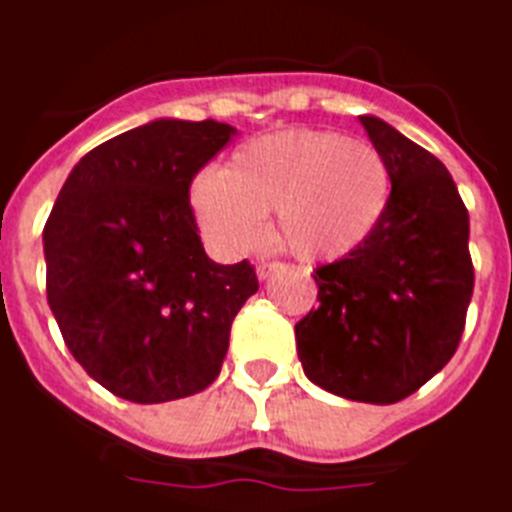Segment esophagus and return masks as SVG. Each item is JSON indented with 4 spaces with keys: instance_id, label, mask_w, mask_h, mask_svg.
I'll use <instances>...</instances> for the list:
<instances>
[{
    "instance_id": "1",
    "label": "esophagus",
    "mask_w": 512,
    "mask_h": 512,
    "mask_svg": "<svg viewBox=\"0 0 512 512\" xmlns=\"http://www.w3.org/2000/svg\"><path fill=\"white\" fill-rule=\"evenodd\" d=\"M277 269H283V264H280V261H264V264H259V267H256V275H259V280H267V277L275 275Z\"/></svg>"
}]
</instances>
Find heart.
I'll list each match as a JSON object with an SVG mask.
<instances>
[{
    "label": "heart",
    "mask_w": 512,
    "mask_h": 512,
    "mask_svg": "<svg viewBox=\"0 0 512 512\" xmlns=\"http://www.w3.org/2000/svg\"><path fill=\"white\" fill-rule=\"evenodd\" d=\"M390 168L376 146L334 130L293 128L251 138L224 170L194 178L197 224L219 251L237 256L267 237L277 211L280 240L304 261L358 251L382 224Z\"/></svg>",
    "instance_id": "heart-1"
}]
</instances>
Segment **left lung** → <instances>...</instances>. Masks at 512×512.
I'll use <instances>...</instances> for the list:
<instances>
[{
	"mask_svg": "<svg viewBox=\"0 0 512 512\" xmlns=\"http://www.w3.org/2000/svg\"><path fill=\"white\" fill-rule=\"evenodd\" d=\"M390 168L382 224L358 251L315 269L318 310L296 323V350L323 390L360 403H398L457 352L470 296V216L438 157L360 117Z\"/></svg>",
	"mask_w": 512,
	"mask_h": 512,
	"instance_id": "left-lung-1",
	"label": "left lung"
}]
</instances>
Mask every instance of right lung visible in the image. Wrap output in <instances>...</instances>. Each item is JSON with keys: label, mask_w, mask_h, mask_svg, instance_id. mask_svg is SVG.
I'll return each instance as SVG.
<instances>
[{"label": "right lung", "mask_w": 512, "mask_h": 512, "mask_svg": "<svg viewBox=\"0 0 512 512\" xmlns=\"http://www.w3.org/2000/svg\"><path fill=\"white\" fill-rule=\"evenodd\" d=\"M237 130L154 120L95 146L45 224L47 304L77 363L117 398L165 403L219 376L229 328L259 291L248 261L216 264L189 186Z\"/></svg>", "instance_id": "obj_1"}]
</instances>
